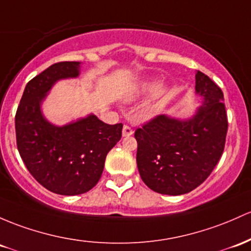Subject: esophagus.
<instances>
[{
    "label": "esophagus",
    "instance_id": "1",
    "mask_svg": "<svg viewBox=\"0 0 251 251\" xmlns=\"http://www.w3.org/2000/svg\"><path fill=\"white\" fill-rule=\"evenodd\" d=\"M132 134H133V130H132L130 126H127V125L124 126V127H123V137H130V136H132Z\"/></svg>",
    "mask_w": 251,
    "mask_h": 251
}]
</instances>
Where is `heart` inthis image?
Here are the masks:
<instances>
[{
    "mask_svg": "<svg viewBox=\"0 0 251 251\" xmlns=\"http://www.w3.org/2000/svg\"><path fill=\"white\" fill-rule=\"evenodd\" d=\"M152 88H153L152 82H149V81L142 82V83H139L138 85H134V87H132L131 89L126 93L125 96H124V100H125L126 102H134L136 100H138L140 96L148 94L149 92H151V90H152ZM155 114H157L156 108H151L147 112L148 118L153 117Z\"/></svg>",
    "mask_w": 251,
    "mask_h": 251,
    "instance_id": "b5f03b06",
    "label": "heart"
}]
</instances>
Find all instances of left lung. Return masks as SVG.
Here are the masks:
<instances>
[{
    "label": "left lung",
    "instance_id": "1",
    "mask_svg": "<svg viewBox=\"0 0 251 251\" xmlns=\"http://www.w3.org/2000/svg\"><path fill=\"white\" fill-rule=\"evenodd\" d=\"M195 93L203 99L189 119L158 115L137 128V167L153 192L181 195L200 186L222 157L227 117L222 89L201 71Z\"/></svg>",
    "mask_w": 251,
    "mask_h": 251
}]
</instances>
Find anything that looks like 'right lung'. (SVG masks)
Wrapping results in <instances>:
<instances>
[{"label":"right lung","mask_w":251,"mask_h":251,"mask_svg":"<svg viewBox=\"0 0 251 251\" xmlns=\"http://www.w3.org/2000/svg\"><path fill=\"white\" fill-rule=\"evenodd\" d=\"M79 62H60L28 82L15 115L16 145L33 177L50 192L78 195L102 175L109 150L121 138L123 124L108 125L94 114L63 126L45 119L41 102L59 79L79 75Z\"/></svg>","instance_id":"1"}]
</instances>
